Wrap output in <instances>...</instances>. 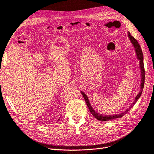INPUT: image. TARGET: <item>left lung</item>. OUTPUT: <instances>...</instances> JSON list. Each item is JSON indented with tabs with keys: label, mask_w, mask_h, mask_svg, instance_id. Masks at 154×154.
I'll return each instance as SVG.
<instances>
[{
	"label": "left lung",
	"mask_w": 154,
	"mask_h": 154,
	"mask_svg": "<svg viewBox=\"0 0 154 154\" xmlns=\"http://www.w3.org/2000/svg\"><path fill=\"white\" fill-rule=\"evenodd\" d=\"M128 37L130 39L131 42L133 44V46L135 48V51H136V56H137L138 59L140 60V68H141V88H140V91L139 93L138 94V95L136 96V97L133 103L131 104V105L130 106V107L128 109H127L126 111L121 113H119V114H116V115H113V116H104V115H101L100 114V113H97L96 112H95V110L93 109L92 106H91L89 100L88 98V96H86V94H84L83 92L81 91V93L83 96V97L86 101V105L88 107V109L90 111V112L91 113V114L96 118L98 120L100 121H110V120H112V119H117V118H121L122 116H124V115H126V113L129 112V110L131 109V108L134 106V105L136 103V101H138V100L140 98V96L142 93V91H143V89L144 88V83H145V68H144V65H143V53H142V50L141 49L140 45L138 43V42L136 41V39H135L131 35L130 33L128 32Z\"/></svg>",
	"instance_id": "1"
}]
</instances>
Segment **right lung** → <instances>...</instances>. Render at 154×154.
<instances>
[{"instance_id": "add662e5", "label": "right lung", "mask_w": 154, "mask_h": 154, "mask_svg": "<svg viewBox=\"0 0 154 154\" xmlns=\"http://www.w3.org/2000/svg\"><path fill=\"white\" fill-rule=\"evenodd\" d=\"M58 120H59V119H58Z\"/></svg>"}]
</instances>
